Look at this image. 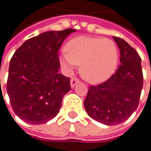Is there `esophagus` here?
Wrapping results in <instances>:
<instances>
[{
  "instance_id": "34e87169",
  "label": "esophagus",
  "mask_w": 151,
  "mask_h": 151,
  "mask_svg": "<svg viewBox=\"0 0 151 151\" xmlns=\"http://www.w3.org/2000/svg\"><path fill=\"white\" fill-rule=\"evenodd\" d=\"M78 83H79V79L77 78H73L71 79V81H70V84H71L72 87H74Z\"/></svg>"
}]
</instances>
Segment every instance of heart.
Returning <instances> with one entry per match:
<instances>
[{
  "instance_id": "heart-1",
  "label": "heart",
  "mask_w": 151,
  "mask_h": 151,
  "mask_svg": "<svg viewBox=\"0 0 151 151\" xmlns=\"http://www.w3.org/2000/svg\"><path fill=\"white\" fill-rule=\"evenodd\" d=\"M60 63L68 70L80 65V73L84 79L98 84L114 73L118 64V50L110 39L78 37L67 42Z\"/></svg>"
}]
</instances>
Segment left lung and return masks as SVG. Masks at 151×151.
<instances>
[{
	"label": "left lung",
	"instance_id": "8db88e82",
	"mask_svg": "<svg viewBox=\"0 0 151 151\" xmlns=\"http://www.w3.org/2000/svg\"><path fill=\"white\" fill-rule=\"evenodd\" d=\"M113 38L120 50V65L108 80L91 85L84 101L87 114L108 126L124 122L137 109L144 80L137 50L120 37Z\"/></svg>",
	"mask_w": 151,
	"mask_h": 151
}]
</instances>
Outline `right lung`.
Here are the masks:
<instances>
[{
  "instance_id": "right-lung-1",
  "label": "right lung",
  "mask_w": 151,
  "mask_h": 151,
  "mask_svg": "<svg viewBox=\"0 0 151 151\" xmlns=\"http://www.w3.org/2000/svg\"><path fill=\"white\" fill-rule=\"evenodd\" d=\"M68 28L47 31L26 40L10 60L6 91L14 113L26 123L39 125L55 117L63 96L70 91V78L58 73V51Z\"/></svg>"
}]
</instances>
